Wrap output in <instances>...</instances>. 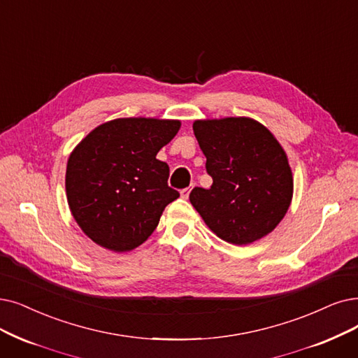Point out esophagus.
I'll list each match as a JSON object with an SVG mask.
<instances>
[{"label": "esophagus", "mask_w": 358, "mask_h": 358, "mask_svg": "<svg viewBox=\"0 0 358 358\" xmlns=\"http://www.w3.org/2000/svg\"><path fill=\"white\" fill-rule=\"evenodd\" d=\"M189 192H191V189H189V188H185V189H182V191H180V196H182L183 199H188Z\"/></svg>", "instance_id": "obj_1"}]
</instances>
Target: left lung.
Returning a JSON list of instances; mask_svg holds the SVG:
<instances>
[{"instance_id":"8db88e82","label":"left lung","mask_w":358,"mask_h":358,"mask_svg":"<svg viewBox=\"0 0 358 358\" xmlns=\"http://www.w3.org/2000/svg\"><path fill=\"white\" fill-rule=\"evenodd\" d=\"M210 189L194 188L189 201L210 231L235 245L268 235L287 214L292 170L278 139L251 117L195 120Z\"/></svg>"}]
</instances>
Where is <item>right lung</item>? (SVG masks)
Listing matches in <instances>:
<instances>
[{
    "mask_svg": "<svg viewBox=\"0 0 358 358\" xmlns=\"http://www.w3.org/2000/svg\"><path fill=\"white\" fill-rule=\"evenodd\" d=\"M180 120L123 117L96 126L70 152L66 195L71 216L95 244L132 251L151 236L179 192L169 166L155 159Z\"/></svg>",
    "mask_w": 358,
    "mask_h": 358,
    "instance_id": "right-lung-1",
    "label": "right lung"
}]
</instances>
